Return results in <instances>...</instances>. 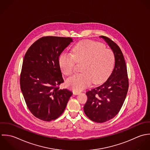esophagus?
<instances>
[{"label":"esophagus","mask_w":150,"mask_h":150,"mask_svg":"<svg viewBox=\"0 0 150 150\" xmlns=\"http://www.w3.org/2000/svg\"><path fill=\"white\" fill-rule=\"evenodd\" d=\"M80 93V92H79V91H73V94H74V95H78V94H79Z\"/></svg>","instance_id":"esophagus-1"}]
</instances>
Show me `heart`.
<instances>
[{"label":"heart","mask_w":150,"mask_h":150,"mask_svg":"<svg viewBox=\"0 0 150 150\" xmlns=\"http://www.w3.org/2000/svg\"><path fill=\"white\" fill-rule=\"evenodd\" d=\"M115 57L113 52L105 49L100 43L84 40L75 45L72 54L63 53L59 58V65L65 75H71L76 62H85L82 74L69 78L67 86L72 90L80 91L89 87L93 82L98 84L105 81L112 71Z\"/></svg>","instance_id":"heart-1"}]
</instances>
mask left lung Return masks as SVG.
<instances>
[{
    "label": "left lung",
    "mask_w": 150,
    "mask_h": 150,
    "mask_svg": "<svg viewBox=\"0 0 150 150\" xmlns=\"http://www.w3.org/2000/svg\"><path fill=\"white\" fill-rule=\"evenodd\" d=\"M113 51L115 67L108 79L101 85L86 92L88 100L83 110L90 120L103 123L120 112L129 88L127 67L120 47L110 38L101 36Z\"/></svg>",
    "instance_id": "1"
}]
</instances>
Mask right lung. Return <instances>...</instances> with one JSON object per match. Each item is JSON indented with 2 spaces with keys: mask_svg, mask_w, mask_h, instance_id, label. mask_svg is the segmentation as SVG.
Here are the masks:
<instances>
[{
  "mask_svg": "<svg viewBox=\"0 0 150 150\" xmlns=\"http://www.w3.org/2000/svg\"><path fill=\"white\" fill-rule=\"evenodd\" d=\"M71 38L45 36L34 42L23 62L20 87L27 105L37 118L51 121L63 113L72 93L60 89L64 82L59 56Z\"/></svg>",
  "mask_w": 150,
  "mask_h": 150,
  "instance_id": "1",
  "label": "right lung"
}]
</instances>
